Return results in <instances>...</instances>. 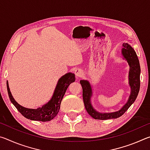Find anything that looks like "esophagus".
Returning <instances> with one entry per match:
<instances>
[{"label": "esophagus", "instance_id": "34e87169", "mask_svg": "<svg viewBox=\"0 0 150 150\" xmlns=\"http://www.w3.org/2000/svg\"><path fill=\"white\" fill-rule=\"evenodd\" d=\"M75 74L76 77H77V78L81 77V75H83L82 70L80 69H77L75 71Z\"/></svg>", "mask_w": 150, "mask_h": 150}]
</instances>
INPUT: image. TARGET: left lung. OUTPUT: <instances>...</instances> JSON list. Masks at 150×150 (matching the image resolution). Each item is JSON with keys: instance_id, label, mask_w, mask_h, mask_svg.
<instances>
[{"instance_id": "obj_1", "label": "left lung", "mask_w": 150, "mask_h": 150, "mask_svg": "<svg viewBox=\"0 0 150 150\" xmlns=\"http://www.w3.org/2000/svg\"><path fill=\"white\" fill-rule=\"evenodd\" d=\"M123 48L121 54L123 59L128 62L130 71L128 74V84L131 88L130 95L129 96L127 103L120 110L112 112H100L93 108L91 103V97L93 96L92 86L89 81L87 80H81L80 83L83 88V98L86 110L91 117L96 120H108V119L117 118L121 116L130 108V106L134 103L138 96L139 87H140V66L139 59L136 53L130 44L124 43Z\"/></svg>"}]
</instances>
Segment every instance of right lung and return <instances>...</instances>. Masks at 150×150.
Listing matches in <instances>:
<instances>
[{"instance_id": "add662e5", "label": "right lung", "mask_w": 150, "mask_h": 150, "mask_svg": "<svg viewBox=\"0 0 150 150\" xmlns=\"http://www.w3.org/2000/svg\"><path fill=\"white\" fill-rule=\"evenodd\" d=\"M75 74L72 73H67L63 75L58 80L56 87L54 90L53 96L48 102L43 105L42 107L36 109L28 108L20 105L12 96L8 86V81H6L7 91L11 103L17 108L20 113L25 118L31 120L47 122L52 120L59 112L60 105L63 96L69 85L73 82H75Z\"/></svg>"}]
</instances>
